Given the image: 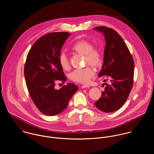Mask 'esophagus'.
I'll list each match as a JSON object with an SVG mask.
<instances>
[{"label": "esophagus", "mask_w": 154, "mask_h": 154, "mask_svg": "<svg viewBox=\"0 0 154 154\" xmlns=\"http://www.w3.org/2000/svg\"><path fill=\"white\" fill-rule=\"evenodd\" d=\"M90 87V86L88 85H83L82 86V88H88Z\"/></svg>", "instance_id": "1"}]
</instances>
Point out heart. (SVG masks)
Masks as SVG:
<instances>
[{"label":"heart","mask_w":154,"mask_h":154,"mask_svg":"<svg viewBox=\"0 0 154 154\" xmlns=\"http://www.w3.org/2000/svg\"><path fill=\"white\" fill-rule=\"evenodd\" d=\"M71 50L79 54L85 55V65L89 64L94 68H99L102 64V54L100 50L94 48L93 44L87 40H80L75 42L71 47ZM61 67L64 70L70 69L69 58L64 52L58 58ZM94 71L91 67L87 66L83 69L74 70L70 74V79L79 83H88L94 75Z\"/></svg>","instance_id":"obj_1"}]
</instances>
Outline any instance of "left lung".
<instances>
[{"label":"left lung","mask_w":154,"mask_h":154,"mask_svg":"<svg viewBox=\"0 0 154 154\" xmlns=\"http://www.w3.org/2000/svg\"><path fill=\"white\" fill-rule=\"evenodd\" d=\"M94 29L102 32L106 41L103 64L99 77L106 75L110 82L102 91V96L95 106L104 112H113L124 104L132 88L134 61L116 31L106 26L96 27Z\"/></svg>","instance_id":"obj_1"}]
</instances>
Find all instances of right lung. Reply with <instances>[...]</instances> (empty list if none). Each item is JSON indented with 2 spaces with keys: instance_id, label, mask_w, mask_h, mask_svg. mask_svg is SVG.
<instances>
[{
  "instance_id": "add662e5",
  "label": "right lung",
  "mask_w": 154,
  "mask_h": 154,
  "mask_svg": "<svg viewBox=\"0 0 154 154\" xmlns=\"http://www.w3.org/2000/svg\"><path fill=\"white\" fill-rule=\"evenodd\" d=\"M70 34L52 32L39 38L28 54L24 67L26 84L30 96L41 112L55 116L64 111L79 87L73 83L55 88L57 81L66 82L67 77L58 58Z\"/></svg>"
}]
</instances>
